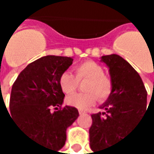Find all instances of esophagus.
Masks as SVG:
<instances>
[{
	"mask_svg": "<svg viewBox=\"0 0 154 154\" xmlns=\"http://www.w3.org/2000/svg\"><path fill=\"white\" fill-rule=\"evenodd\" d=\"M79 115H84V114H86V111H83V110H79Z\"/></svg>",
	"mask_w": 154,
	"mask_h": 154,
	"instance_id": "1",
	"label": "esophagus"
}]
</instances>
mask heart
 I'll use <instances>...</instances> for the list:
<instances>
[{
  "instance_id": "b5f03b06",
  "label": "heart",
  "mask_w": 154,
  "mask_h": 154,
  "mask_svg": "<svg viewBox=\"0 0 154 154\" xmlns=\"http://www.w3.org/2000/svg\"><path fill=\"white\" fill-rule=\"evenodd\" d=\"M75 75L68 71H64L59 78V86L63 93L71 94L76 88L78 82L87 80L83 86L85 93H76L66 99L67 105L86 109L91 106L98 98L100 102L106 100L113 91V82L104 75L103 66L92 61H86L75 67Z\"/></svg>"
}]
</instances>
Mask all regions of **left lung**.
Returning a JSON list of instances; mask_svg holds the SVG:
<instances>
[{"mask_svg":"<svg viewBox=\"0 0 154 154\" xmlns=\"http://www.w3.org/2000/svg\"><path fill=\"white\" fill-rule=\"evenodd\" d=\"M100 61L109 67L113 91L100 106L104 112L91 115L90 145L94 154H113L114 146L129 135L147 111V91L138 72L121 56L104 55Z\"/></svg>","mask_w":154,"mask_h":154,"instance_id":"8db88e82","label":"left lung"}]
</instances>
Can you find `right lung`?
I'll use <instances>...</instances> for the list:
<instances>
[{"label": "right lung", "instance_id": "obj_1", "mask_svg": "<svg viewBox=\"0 0 154 154\" xmlns=\"http://www.w3.org/2000/svg\"><path fill=\"white\" fill-rule=\"evenodd\" d=\"M72 63L71 57L43 56L29 63L12 87L9 116L27 138L52 152L66 144V129L79 116L75 107H62L59 78Z\"/></svg>", "mask_w": 154, "mask_h": 154}]
</instances>
